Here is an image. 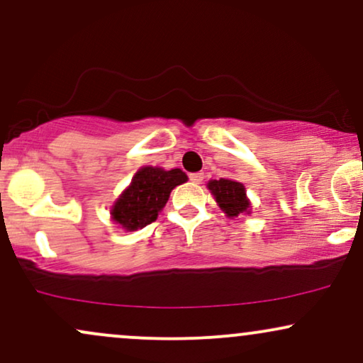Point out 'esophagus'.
I'll return each mask as SVG.
<instances>
[{
    "instance_id": "esophagus-1",
    "label": "esophagus",
    "mask_w": 363,
    "mask_h": 363,
    "mask_svg": "<svg viewBox=\"0 0 363 363\" xmlns=\"http://www.w3.org/2000/svg\"><path fill=\"white\" fill-rule=\"evenodd\" d=\"M190 180L194 183H202L203 180V173H191L190 174Z\"/></svg>"
}]
</instances>
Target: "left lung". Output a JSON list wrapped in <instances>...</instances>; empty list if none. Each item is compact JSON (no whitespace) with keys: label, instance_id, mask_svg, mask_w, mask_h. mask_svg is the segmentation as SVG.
<instances>
[{"label":"left lung","instance_id":"1","mask_svg":"<svg viewBox=\"0 0 363 363\" xmlns=\"http://www.w3.org/2000/svg\"><path fill=\"white\" fill-rule=\"evenodd\" d=\"M207 189L211 195L229 219L251 214V202L246 195V189L241 182L231 180V178H219V180H211L207 183Z\"/></svg>","mask_w":363,"mask_h":363}]
</instances>
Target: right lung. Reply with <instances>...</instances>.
I'll return each instance as SVG.
<instances>
[{
    "mask_svg": "<svg viewBox=\"0 0 363 363\" xmlns=\"http://www.w3.org/2000/svg\"><path fill=\"white\" fill-rule=\"evenodd\" d=\"M189 180L180 168L164 169L160 166H143L132 177L130 185L118 195L110 207V217L118 228L138 231L155 223L163 211L174 186Z\"/></svg>",
    "mask_w": 363,
    "mask_h": 363,
    "instance_id": "add662e5",
    "label": "right lung"
}]
</instances>
